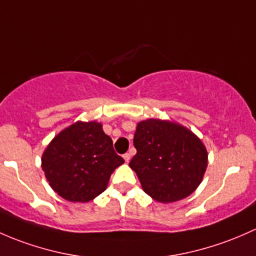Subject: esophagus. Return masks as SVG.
I'll return each mask as SVG.
<instances>
[{
    "label": "esophagus",
    "instance_id": "34e87169",
    "mask_svg": "<svg viewBox=\"0 0 256 256\" xmlns=\"http://www.w3.org/2000/svg\"><path fill=\"white\" fill-rule=\"evenodd\" d=\"M122 157H124V160H125V162H128V160H131V154H130V153H125V154H124Z\"/></svg>",
    "mask_w": 256,
    "mask_h": 256
}]
</instances>
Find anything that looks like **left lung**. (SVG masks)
<instances>
[{"label": "left lung", "mask_w": 256, "mask_h": 256, "mask_svg": "<svg viewBox=\"0 0 256 256\" xmlns=\"http://www.w3.org/2000/svg\"><path fill=\"white\" fill-rule=\"evenodd\" d=\"M130 166L144 192L160 202L186 198L200 185L207 150L192 131L170 121L148 119L137 125Z\"/></svg>", "instance_id": "1"}]
</instances>
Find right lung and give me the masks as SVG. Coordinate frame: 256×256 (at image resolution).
I'll list each match as a JSON object with an SVG mask.
<instances>
[{"label": "right lung", "instance_id": "1", "mask_svg": "<svg viewBox=\"0 0 256 256\" xmlns=\"http://www.w3.org/2000/svg\"><path fill=\"white\" fill-rule=\"evenodd\" d=\"M122 163L112 138L96 121H78L64 128L42 158V170L54 192L74 202H88L103 192L112 173Z\"/></svg>", "mask_w": 256, "mask_h": 256}]
</instances>
